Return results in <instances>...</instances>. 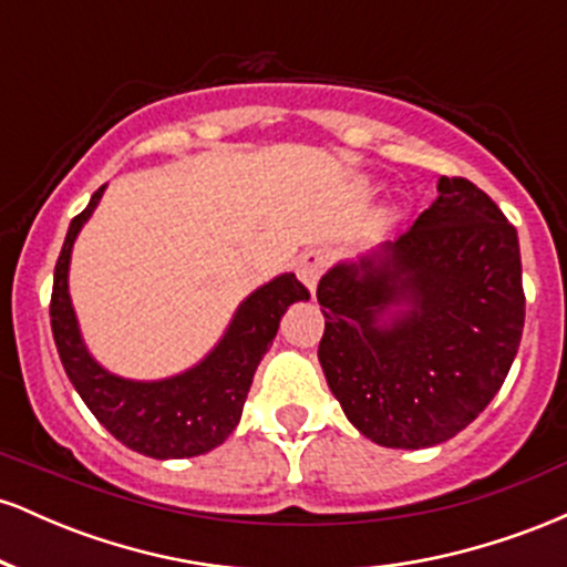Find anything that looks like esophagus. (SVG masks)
<instances>
[{
	"instance_id": "obj_1",
	"label": "esophagus",
	"mask_w": 567,
	"mask_h": 567,
	"mask_svg": "<svg viewBox=\"0 0 567 567\" xmlns=\"http://www.w3.org/2000/svg\"><path fill=\"white\" fill-rule=\"evenodd\" d=\"M324 266H328V252L324 250H306L301 256V261H298V279L309 288L311 296H315L317 290V282H320Z\"/></svg>"
}]
</instances>
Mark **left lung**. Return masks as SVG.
<instances>
[{
	"label": "left lung",
	"mask_w": 567,
	"mask_h": 567,
	"mask_svg": "<svg viewBox=\"0 0 567 567\" xmlns=\"http://www.w3.org/2000/svg\"><path fill=\"white\" fill-rule=\"evenodd\" d=\"M320 365L357 432L419 451L455 437L509 373L525 324L517 229L483 188L440 178L394 243L317 285Z\"/></svg>",
	"instance_id": "obj_1"
}]
</instances>
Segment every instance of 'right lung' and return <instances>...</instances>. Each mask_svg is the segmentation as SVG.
Instances as JSON below:
<instances>
[{
	"mask_svg": "<svg viewBox=\"0 0 567 567\" xmlns=\"http://www.w3.org/2000/svg\"><path fill=\"white\" fill-rule=\"evenodd\" d=\"M106 186L71 220L55 264L50 324L69 381L90 413L130 451L148 458H192L210 453L237 429L258 362L275 341L290 303L309 301L296 275H279L252 290L205 360L162 381H133L109 373L90 354L69 296V264L76 234L87 224Z\"/></svg>",
	"mask_w": 567,
	"mask_h": 567,
	"instance_id": "obj_1",
	"label": "right lung"
}]
</instances>
